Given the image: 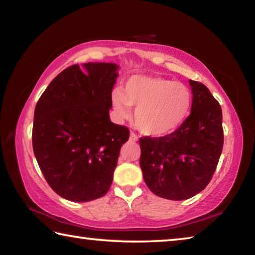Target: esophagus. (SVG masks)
Returning a JSON list of instances; mask_svg holds the SVG:
<instances>
[{"label":"esophagus","instance_id":"obj_1","mask_svg":"<svg viewBox=\"0 0 255 255\" xmlns=\"http://www.w3.org/2000/svg\"><path fill=\"white\" fill-rule=\"evenodd\" d=\"M138 139V137L135 134V132H130V136H129V140H131V142H136V140Z\"/></svg>","mask_w":255,"mask_h":255}]
</instances>
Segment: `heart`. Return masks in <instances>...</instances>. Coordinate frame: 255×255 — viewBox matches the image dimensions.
<instances>
[{
	"label": "heart",
	"mask_w": 255,
	"mask_h": 255,
	"mask_svg": "<svg viewBox=\"0 0 255 255\" xmlns=\"http://www.w3.org/2000/svg\"><path fill=\"white\" fill-rule=\"evenodd\" d=\"M191 92L184 84L162 77L136 75L123 92L112 93V106L120 120L130 117L136 108L135 125L144 135L160 137L178 128L191 108Z\"/></svg>",
	"instance_id": "obj_1"
}]
</instances>
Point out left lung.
Instances as JSON below:
<instances>
[{
	"label": "left lung",
	"mask_w": 255,
	"mask_h": 255,
	"mask_svg": "<svg viewBox=\"0 0 255 255\" xmlns=\"http://www.w3.org/2000/svg\"><path fill=\"white\" fill-rule=\"evenodd\" d=\"M191 115L178 129L162 137H140L139 164L147 187L155 195L181 201L207 187L224 146L222 111L209 88L189 80Z\"/></svg>",
	"instance_id": "left-lung-1"
}]
</instances>
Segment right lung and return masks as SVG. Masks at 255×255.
Instances as JSON below:
<instances>
[{
    "label": "right lung",
    "instance_id": "add662e5",
    "mask_svg": "<svg viewBox=\"0 0 255 255\" xmlns=\"http://www.w3.org/2000/svg\"><path fill=\"white\" fill-rule=\"evenodd\" d=\"M115 63L67 69L40 95L34 113L33 149L44 178L72 202L106 195L129 129L111 123Z\"/></svg>",
    "mask_w": 255,
    "mask_h": 255
}]
</instances>
